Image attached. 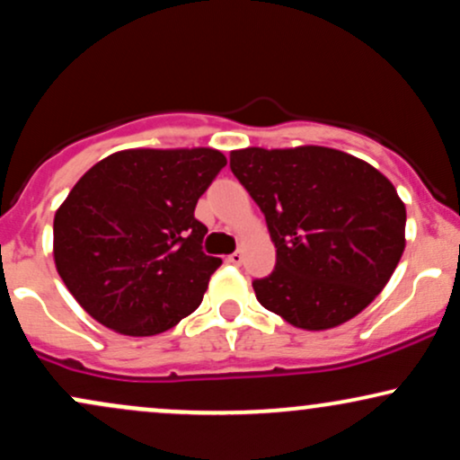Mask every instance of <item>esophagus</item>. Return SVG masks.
<instances>
[{
  "mask_svg": "<svg viewBox=\"0 0 460 460\" xmlns=\"http://www.w3.org/2000/svg\"><path fill=\"white\" fill-rule=\"evenodd\" d=\"M226 261L234 263V266H240V263L244 261V257H242V252H240V251H235V252H231L229 257H226Z\"/></svg>",
  "mask_w": 460,
  "mask_h": 460,
  "instance_id": "esophagus-1",
  "label": "esophagus"
}]
</instances>
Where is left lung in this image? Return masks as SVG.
Wrapping results in <instances>:
<instances>
[{
  "mask_svg": "<svg viewBox=\"0 0 460 460\" xmlns=\"http://www.w3.org/2000/svg\"><path fill=\"white\" fill-rule=\"evenodd\" d=\"M231 171L266 216L277 248L255 296L296 329L326 331L361 314L404 252L406 209L367 162L329 146L231 151Z\"/></svg>",
  "mask_w": 460,
  "mask_h": 460,
  "instance_id": "8db88e82",
  "label": "left lung"
}]
</instances>
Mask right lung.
<instances>
[{"mask_svg":"<svg viewBox=\"0 0 460 460\" xmlns=\"http://www.w3.org/2000/svg\"><path fill=\"white\" fill-rule=\"evenodd\" d=\"M225 164L205 146L128 149L79 179L56 212L54 261L86 314L149 337L199 307L223 261L203 252L194 208Z\"/></svg>","mask_w":460,"mask_h":460,"instance_id":"add662e5","label":"right lung"}]
</instances>
